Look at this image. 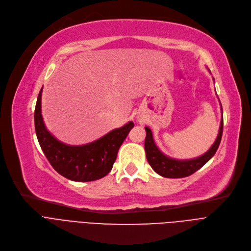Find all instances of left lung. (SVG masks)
Listing matches in <instances>:
<instances>
[{
  "mask_svg": "<svg viewBox=\"0 0 251 251\" xmlns=\"http://www.w3.org/2000/svg\"><path fill=\"white\" fill-rule=\"evenodd\" d=\"M146 131H147V137H146V141H144V149H146L148 162L152 168V170L155 173L166 178H183L195 173L197 170H200L214 156L222 139L223 119L221 121L219 134L212 148H210L202 155L191 160L182 161V160L172 159V157L165 155L159 150V148L156 147V144L152 137L151 130L149 127H146Z\"/></svg>",
  "mask_w": 251,
  "mask_h": 251,
  "instance_id": "obj_1",
  "label": "left lung"
}]
</instances>
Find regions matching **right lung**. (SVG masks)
<instances>
[{"instance_id":"1","label":"right lung","mask_w":251,"mask_h":251,"mask_svg":"<svg viewBox=\"0 0 251 251\" xmlns=\"http://www.w3.org/2000/svg\"><path fill=\"white\" fill-rule=\"evenodd\" d=\"M42 92L43 88L35 104L34 125L39 146L51 167L65 178L77 182L95 181L108 175L119 149L134 127L133 122L110 131L96 141L83 146H69L48 131L42 116Z\"/></svg>"}]
</instances>
